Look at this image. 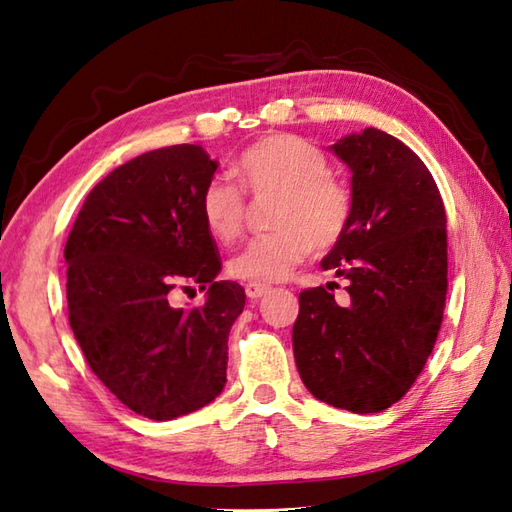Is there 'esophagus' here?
<instances>
[{
	"label": "esophagus",
	"instance_id": "1",
	"mask_svg": "<svg viewBox=\"0 0 512 512\" xmlns=\"http://www.w3.org/2000/svg\"><path fill=\"white\" fill-rule=\"evenodd\" d=\"M269 289H271L269 285H256V282H249V285L245 287V293H247V298L258 300V298H263V295H267Z\"/></svg>",
	"mask_w": 512,
	"mask_h": 512
}]
</instances>
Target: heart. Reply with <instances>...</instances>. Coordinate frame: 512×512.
Instances as JSON below:
<instances>
[{
	"instance_id": "heart-1",
	"label": "heart",
	"mask_w": 512,
	"mask_h": 512,
	"mask_svg": "<svg viewBox=\"0 0 512 512\" xmlns=\"http://www.w3.org/2000/svg\"><path fill=\"white\" fill-rule=\"evenodd\" d=\"M234 173L254 197L276 195L274 234L254 238L230 260L238 280L271 285L289 278L313 247L326 249L344 236L352 199L342 181L328 175L326 155L298 135H269L252 144ZM201 219L221 243L241 234L245 195L230 181L212 179L201 192Z\"/></svg>"
}]
</instances>
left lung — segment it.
<instances>
[{"mask_svg": "<svg viewBox=\"0 0 512 512\" xmlns=\"http://www.w3.org/2000/svg\"><path fill=\"white\" fill-rule=\"evenodd\" d=\"M331 151L350 168L352 210L322 260L348 282L300 293L295 366L317 401L383 412L412 388L434 350L447 298V217L434 177L401 140L363 129Z\"/></svg>", "mask_w": 512, "mask_h": 512, "instance_id": "obj_1", "label": "left lung"}]
</instances>
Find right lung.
<instances>
[{
    "instance_id": "obj_1",
    "label": "right lung",
    "mask_w": 512,
    "mask_h": 512,
    "mask_svg": "<svg viewBox=\"0 0 512 512\" xmlns=\"http://www.w3.org/2000/svg\"><path fill=\"white\" fill-rule=\"evenodd\" d=\"M219 162L197 144L133 157L89 192L65 243L67 311L105 388L135 414L173 420L223 392L227 335L245 291L219 280L217 243L201 192ZM207 304L177 310V288Z\"/></svg>"
}]
</instances>
